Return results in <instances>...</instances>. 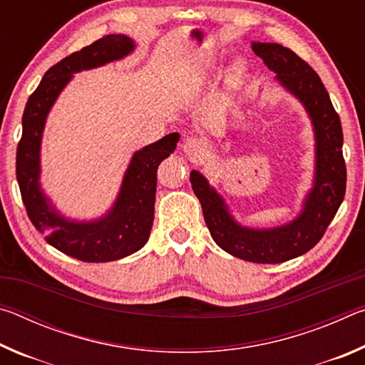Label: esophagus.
Wrapping results in <instances>:
<instances>
[{
    "mask_svg": "<svg viewBox=\"0 0 365 365\" xmlns=\"http://www.w3.org/2000/svg\"><path fill=\"white\" fill-rule=\"evenodd\" d=\"M183 153L191 160H200L207 154V143L201 138H188L183 143Z\"/></svg>",
    "mask_w": 365,
    "mask_h": 365,
    "instance_id": "34e87169",
    "label": "esophagus"
}]
</instances>
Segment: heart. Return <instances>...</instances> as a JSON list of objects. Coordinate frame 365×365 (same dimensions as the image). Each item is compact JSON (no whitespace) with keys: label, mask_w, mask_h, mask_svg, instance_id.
<instances>
[{"label":"heart","mask_w":365,"mask_h":365,"mask_svg":"<svg viewBox=\"0 0 365 365\" xmlns=\"http://www.w3.org/2000/svg\"><path fill=\"white\" fill-rule=\"evenodd\" d=\"M245 71H246L245 64L242 63V61H237V63L233 64L232 71H230V80H232V82H233V83H240V82H242V78L245 77ZM201 80H202V77H201L200 72L193 73V76H191V78H190V82H188V88H190V90H195L196 86L200 85Z\"/></svg>","instance_id":"obj_1"}]
</instances>
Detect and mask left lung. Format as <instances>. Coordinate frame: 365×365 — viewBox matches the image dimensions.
<instances>
[{
    "instance_id": "1",
    "label": "left lung",
    "mask_w": 365,
    "mask_h": 365,
    "mask_svg": "<svg viewBox=\"0 0 365 365\" xmlns=\"http://www.w3.org/2000/svg\"><path fill=\"white\" fill-rule=\"evenodd\" d=\"M252 51L277 73L275 80L298 100L312 123L316 140V165L312 187L293 220L270 228L240 224L230 207L207 178L191 170L190 182L201 202L211 237L222 250L256 264H279L302 256L319 243L335 217L346 191L343 130L339 115L322 80L292 49L279 43L252 41Z\"/></svg>"
}]
</instances>
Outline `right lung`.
Segmentation results:
<instances>
[{"label":"right lung","instance_id":"1","mask_svg":"<svg viewBox=\"0 0 365 365\" xmlns=\"http://www.w3.org/2000/svg\"><path fill=\"white\" fill-rule=\"evenodd\" d=\"M135 41L122 34L106 35L46 71L30 95L22 115L16 175L29 219L46 242L83 262H109L143 248L150 238L159 164L175 151L180 135H165L135 151L109 211L98 219L77 220L61 214L41 188V140L48 114L73 73L106 66L133 53Z\"/></svg>","mask_w":365,"mask_h":365}]
</instances>
